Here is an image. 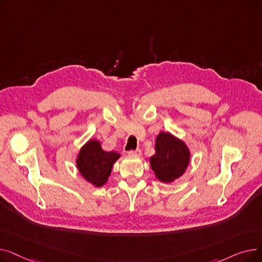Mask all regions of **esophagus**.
<instances>
[{"label": "esophagus", "instance_id": "1", "mask_svg": "<svg viewBox=\"0 0 262 262\" xmlns=\"http://www.w3.org/2000/svg\"><path fill=\"white\" fill-rule=\"evenodd\" d=\"M128 154L130 156H141V150L140 149H136V150H129Z\"/></svg>", "mask_w": 262, "mask_h": 262}]
</instances>
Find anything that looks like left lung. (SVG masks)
I'll return each instance as SVG.
<instances>
[{"mask_svg":"<svg viewBox=\"0 0 262 262\" xmlns=\"http://www.w3.org/2000/svg\"><path fill=\"white\" fill-rule=\"evenodd\" d=\"M191 158L185 141L169 132H159L155 141V154L149 158L150 168L161 183H173L183 176Z\"/></svg>","mask_w":262,"mask_h":262,"instance_id":"obj_1","label":"left lung"}]
</instances>
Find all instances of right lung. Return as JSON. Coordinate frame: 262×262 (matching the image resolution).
Segmentation results:
<instances>
[{"mask_svg":"<svg viewBox=\"0 0 262 262\" xmlns=\"http://www.w3.org/2000/svg\"><path fill=\"white\" fill-rule=\"evenodd\" d=\"M120 157L117 152L103 149L100 140L90 139L79 148L75 163L81 177L99 188L108 182L114 164Z\"/></svg>","mask_w":262,"mask_h":262,"instance_id":"right-lung-1","label":"right lung"}]
</instances>
